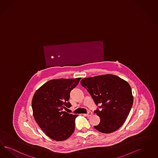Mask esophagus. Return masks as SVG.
<instances>
[{
  "instance_id": "obj_1",
  "label": "esophagus",
  "mask_w": 158,
  "mask_h": 158,
  "mask_svg": "<svg viewBox=\"0 0 158 158\" xmlns=\"http://www.w3.org/2000/svg\"><path fill=\"white\" fill-rule=\"evenodd\" d=\"M93 115L92 112H91V111H89L88 113H87V114H86V115L87 116V117H90V116H92Z\"/></svg>"
}]
</instances>
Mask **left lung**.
Returning <instances> with one entry per match:
<instances>
[{
    "label": "left lung",
    "mask_w": 158,
    "mask_h": 158,
    "mask_svg": "<svg viewBox=\"0 0 158 158\" xmlns=\"http://www.w3.org/2000/svg\"><path fill=\"white\" fill-rule=\"evenodd\" d=\"M81 83L87 89L96 105L102 110L94 111L100 118L99 124L94 126L98 131L109 134L119 129L125 122L133 104L130 85L114 75L86 77Z\"/></svg>",
    "instance_id": "1"
}]
</instances>
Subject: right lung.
Segmentation results:
<instances>
[{
    "mask_svg": "<svg viewBox=\"0 0 158 158\" xmlns=\"http://www.w3.org/2000/svg\"><path fill=\"white\" fill-rule=\"evenodd\" d=\"M81 77L52 79L37 90L32 99L33 115L36 123L47 136L56 141L66 140L75 130L78 115L64 111L71 107L68 100L71 90Z\"/></svg>",
    "mask_w": 158,
    "mask_h": 158,
    "instance_id": "obj_1",
    "label": "right lung"
}]
</instances>
